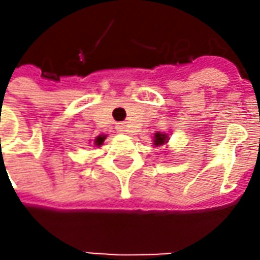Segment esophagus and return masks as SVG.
<instances>
[{
    "label": "esophagus",
    "instance_id": "esophagus-1",
    "mask_svg": "<svg viewBox=\"0 0 260 260\" xmlns=\"http://www.w3.org/2000/svg\"><path fill=\"white\" fill-rule=\"evenodd\" d=\"M115 128H117V130H118L120 133H124V132H125V125H124V123H118V124H117V127H115Z\"/></svg>",
    "mask_w": 260,
    "mask_h": 260
}]
</instances>
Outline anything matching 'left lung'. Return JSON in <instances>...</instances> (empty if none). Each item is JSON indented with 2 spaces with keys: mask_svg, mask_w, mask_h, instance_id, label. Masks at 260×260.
I'll use <instances>...</instances> for the list:
<instances>
[{
  "mask_svg": "<svg viewBox=\"0 0 260 260\" xmlns=\"http://www.w3.org/2000/svg\"><path fill=\"white\" fill-rule=\"evenodd\" d=\"M168 135H164V133H156L155 137H153V143L155 146H162L168 143Z\"/></svg>",
  "mask_w": 260,
  "mask_h": 260,
  "instance_id": "obj_1",
  "label": "left lung"
}]
</instances>
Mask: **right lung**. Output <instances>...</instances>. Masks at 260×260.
Instances as JSON below:
<instances>
[{
  "instance_id": "1",
  "label": "right lung",
  "mask_w": 260,
  "mask_h": 260,
  "mask_svg": "<svg viewBox=\"0 0 260 260\" xmlns=\"http://www.w3.org/2000/svg\"><path fill=\"white\" fill-rule=\"evenodd\" d=\"M104 140H105V136H98V137H96V139L94 140V145L101 146L103 143H104Z\"/></svg>"
}]
</instances>
